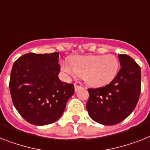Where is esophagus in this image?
<instances>
[{
  "label": "esophagus",
  "instance_id": "34e87169",
  "mask_svg": "<svg viewBox=\"0 0 150 150\" xmlns=\"http://www.w3.org/2000/svg\"><path fill=\"white\" fill-rule=\"evenodd\" d=\"M81 88H82V87H81L80 86H78V85H75V86H74V90H75V92L78 91V90Z\"/></svg>",
  "mask_w": 150,
  "mask_h": 150
}]
</instances>
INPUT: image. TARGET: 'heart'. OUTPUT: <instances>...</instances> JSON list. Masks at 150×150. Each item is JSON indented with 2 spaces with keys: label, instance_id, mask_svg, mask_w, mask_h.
<instances>
[{
  "label": "heart",
  "instance_id": "b5f03b06",
  "mask_svg": "<svg viewBox=\"0 0 150 150\" xmlns=\"http://www.w3.org/2000/svg\"><path fill=\"white\" fill-rule=\"evenodd\" d=\"M119 60L112 54L75 56L70 64L64 62L62 70L68 76H81L86 84L101 87L110 83L117 76Z\"/></svg>",
  "mask_w": 150,
  "mask_h": 150
}]
</instances>
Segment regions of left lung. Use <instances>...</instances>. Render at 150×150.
I'll list each match as a JSON object with an SVG mask.
<instances>
[{
    "instance_id": "8db88e82",
    "label": "left lung",
    "mask_w": 150,
    "mask_h": 150,
    "mask_svg": "<svg viewBox=\"0 0 150 150\" xmlns=\"http://www.w3.org/2000/svg\"><path fill=\"white\" fill-rule=\"evenodd\" d=\"M121 68L108 85L88 89L86 110L96 122L106 126L117 124L128 117L139 100L141 70L133 58L118 54Z\"/></svg>"
}]
</instances>
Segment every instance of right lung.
<instances>
[{"mask_svg":"<svg viewBox=\"0 0 150 150\" xmlns=\"http://www.w3.org/2000/svg\"><path fill=\"white\" fill-rule=\"evenodd\" d=\"M59 53L24 54L13 63L10 91L16 110L30 124L56 122L64 112L74 86L58 77Z\"/></svg>","mask_w":150,"mask_h":150,"instance_id":"1","label":"right lung"}]
</instances>
